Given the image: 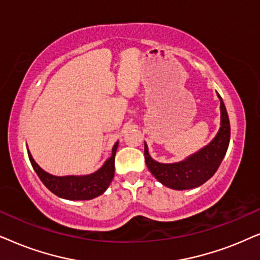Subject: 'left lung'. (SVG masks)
I'll list each match as a JSON object with an SVG mask.
<instances>
[{
	"instance_id": "8db88e82",
	"label": "left lung",
	"mask_w": 260,
	"mask_h": 260,
	"mask_svg": "<svg viewBox=\"0 0 260 260\" xmlns=\"http://www.w3.org/2000/svg\"><path fill=\"white\" fill-rule=\"evenodd\" d=\"M220 100V128L219 132L208 145L195 153L177 162H159L148 153L147 144H145V161L151 174L162 185L174 190H188L202 185L212 178L226 155L231 139V126L224 103Z\"/></svg>"
}]
</instances>
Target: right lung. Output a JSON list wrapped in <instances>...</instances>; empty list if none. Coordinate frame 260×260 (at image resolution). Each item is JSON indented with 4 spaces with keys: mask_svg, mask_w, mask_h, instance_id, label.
<instances>
[{
    "mask_svg": "<svg viewBox=\"0 0 260 260\" xmlns=\"http://www.w3.org/2000/svg\"><path fill=\"white\" fill-rule=\"evenodd\" d=\"M119 146V141L114 144L112 148V155L107 159L98 171L89 175H69V176H54L48 174L41 169L34 160L28 148V157L34 171L39 176L45 186L60 199L70 201H85L92 200L102 195L108 189L114 178L115 172V153Z\"/></svg>",
    "mask_w": 260,
    "mask_h": 260,
    "instance_id": "1",
    "label": "right lung"
}]
</instances>
